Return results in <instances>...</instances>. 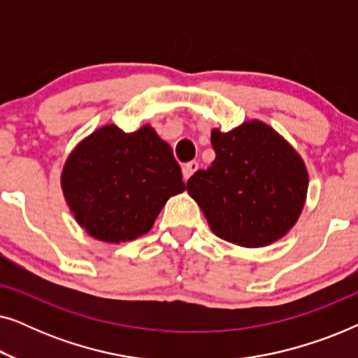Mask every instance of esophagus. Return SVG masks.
<instances>
[{
    "mask_svg": "<svg viewBox=\"0 0 358 358\" xmlns=\"http://www.w3.org/2000/svg\"><path fill=\"white\" fill-rule=\"evenodd\" d=\"M197 169H199V163H197V161H190V163L184 164V166H182V176H184V180H187V179L190 178V176H192Z\"/></svg>",
    "mask_w": 358,
    "mask_h": 358,
    "instance_id": "esophagus-1",
    "label": "esophagus"
}]
</instances>
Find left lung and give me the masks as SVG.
Masks as SVG:
<instances>
[{"label": "left lung", "instance_id": "1", "mask_svg": "<svg viewBox=\"0 0 358 358\" xmlns=\"http://www.w3.org/2000/svg\"><path fill=\"white\" fill-rule=\"evenodd\" d=\"M215 159L187 180L212 231L243 248L285 236L306 202L308 171L295 148L261 120L212 130Z\"/></svg>", "mask_w": 358, "mask_h": 358}]
</instances>
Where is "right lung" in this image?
<instances>
[{
    "label": "right lung",
    "mask_w": 358,
    "mask_h": 358,
    "mask_svg": "<svg viewBox=\"0 0 358 358\" xmlns=\"http://www.w3.org/2000/svg\"><path fill=\"white\" fill-rule=\"evenodd\" d=\"M62 189L90 236L119 244L148 233L168 199L184 192L185 184L173 150L153 127L125 134L104 125L68 156Z\"/></svg>",
    "instance_id": "right-lung-1"
}]
</instances>
